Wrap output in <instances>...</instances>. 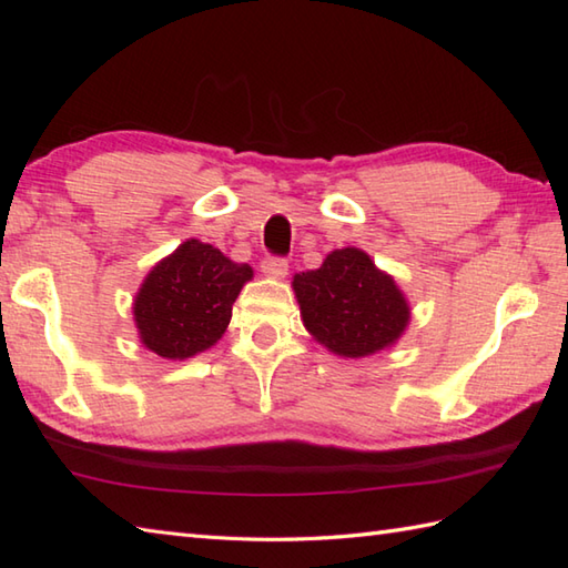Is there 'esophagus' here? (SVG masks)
Here are the masks:
<instances>
[{
	"instance_id": "obj_1",
	"label": "esophagus",
	"mask_w": 568,
	"mask_h": 568,
	"mask_svg": "<svg viewBox=\"0 0 568 568\" xmlns=\"http://www.w3.org/2000/svg\"><path fill=\"white\" fill-rule=\"evenodd\" d=\"M261 271H263V275H268V277H285L287 275V261L281 258V256H268V258H263Z\"/></svg>"
}]
</instances>
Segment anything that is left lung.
I'll use <instances>...</instances> for the list:
<instances>
[{
	"label": "left lung",
	"instance_id": "8db88e82",
	"mask_svg": "<svg viewBox=\"0 0 568 568\" xmlns=\"http://www.w3.org/2000/svg\"><path fill=\"white\" fill-rule=\"evenodd\" d=\"M293 291L307 332L344 358L393 346L409 322L400 287L354 246L332 251L317 271L297 273Z\"/></svg>",
	"mask_w": 568,
	"mask_h": 568
}]
</instances>
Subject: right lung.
Returning a JSON list of instances; mask_svg holds the SVG:
<instances>
[{
	"instance_id": "obj_1",
	"label": "right lung",
	"mask_w": 568,
	"mask_h": 568,
	"mask_svg": "<svg viewBox=\"0 0 568 568\" xmlns=\"http://www.w3.org/2000/svg\"><path fill=\"white\" fill-rule=\"evenodd\" d=\"M251 277L248 263L229 261L197 239L183 241L139 287L134 322L141 344L171 361L207 352L222 339L234 300Z\"/></svg>"
}]
</instances>
